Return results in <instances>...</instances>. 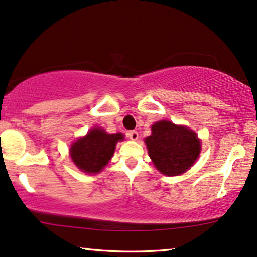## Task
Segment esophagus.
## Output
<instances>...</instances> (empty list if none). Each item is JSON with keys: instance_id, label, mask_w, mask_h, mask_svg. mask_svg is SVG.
I'll list each match as a JSON object with an SVG mask.
<instances>
[{"instance_id": "34e87169", "label": "esophagus", "mask_w": 257, "mask_h": 257, "mask_svg": "<svg viewBox=\"0 0 257 257\" xmlns=\"http://www.w3.org/2000/svg\"><path fill=\"white\" fill-rule=\"evenodd\" d=\"M127 136H128V138H130V139H131V140H137L138 137H139V135H138L137 131H130V132L127 133Z\"/></svg>"}]
</instances>
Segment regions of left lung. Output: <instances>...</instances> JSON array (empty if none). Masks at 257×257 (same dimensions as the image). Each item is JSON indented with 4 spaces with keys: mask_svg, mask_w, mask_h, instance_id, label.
<instances>
[{
    "mask_svg": "<svg viewBox=\"0 0 257 257\" xmlns=\"http://www.w3.org/2000/svg\"><path fill=\"white\" fill-rule=\"evenodd\" d=\"M145 144L155 168L167 176L187 172L200 153V140L196 132L168 120L152 125V135L145 138Z\"/></svg>",
    "mask_w": 257,
    "mask_h": 257,
    "instance_id": "obj_1",
    "label": "left lung"
}]
</instances>
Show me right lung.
Listing matches in <instances>:
<instances>
[{
  "label": "right lung",
  "mask_w": 257,
  "mask_h": 257,
  "mask_svg": "<svg viewBox=\"0 0 257 257\" xmlns=\"http://www.w3.org/2000/svg\"><path fill=\"white\" fill-rule=\"evenodd\" d=\"M124 140L122 133H106L101 127H94L84 137L74 141L69 155L81 172L97 174L112 158L118 141Z\"/></svg>",
  "instance_id": "1"
}]
</instances>
